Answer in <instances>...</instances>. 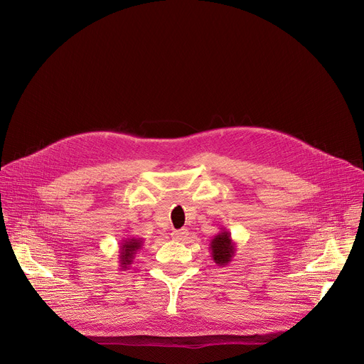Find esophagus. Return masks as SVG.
<instances>
[{
    "instance_id": "34e87169",
    "label": "esophagus",
    "mask_w": 364,
    "mask_h": 364,
    "mask_svg": "<svg viewBox=\"0 0 364 364\" xmlns=\"http://www.w3.org/2000/svg\"><path fill=\"white\" fill-rule=\"evenodd\" d=\"M171 236H172V239L183 242V240H186V239L188 237V230H187V228H180V230H174V232H172Z\"/></svg>"
}]
</instances>
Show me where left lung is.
Listing matches in <instances>:
<instances>
[{
    "instance_id": "8db88e82",
    "label": "left lung",
    "mask_w": 364,
    "mask_h": 364,
    "mask_svg": "<svg viewBox=\"0 0 364 364\" xmlns=\"http://www.w3.org/2000/svg\"><path fill=\"white\" fill-rule=\"evenodd\" d=\"M209 250H211L213 259L217 265L224 267L230 264L236 254V243L232 239V233L227 228H221V232L209 243Z\"/></svg>"
}]
</instances>
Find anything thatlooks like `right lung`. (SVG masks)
Returning <instances> with one entry per match:
<instances>
[{"instance_id": "right-lung-1", "label": "right lung", "mask_w": 364, "mask_h": 364, "mask_svg": "<svg viewBox=\"0 0 364 364\" xmlns=\"http://www.w3.org/2000/svg\"><path fill=\"white\" fill-rule=\"evenodd\" d=\"M143 239L141 237H127L121 242L119 246V267L121 270H128L129 265L132 264L134 258H136V254L141 250L143 246Z\"/></svg>"}]
</instances>
